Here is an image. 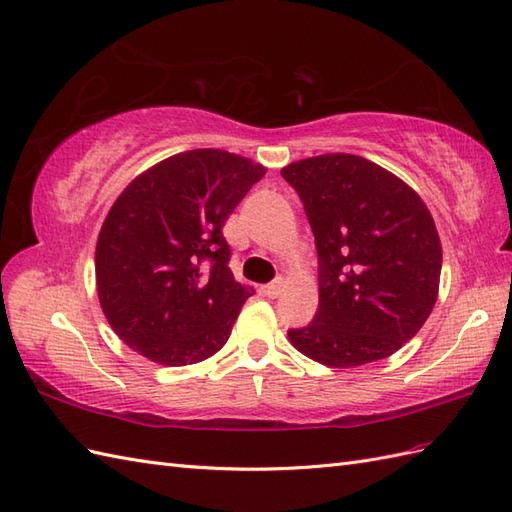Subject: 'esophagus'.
Listing matches in <instances>:
<instances>
[{
	"label": "esophagus",
	"instance_id": "34e87169",
	"mask_svg": "<svg viewBox=\"0 0 512 512\" xmlns=\"http://www.w3.org/2000/svg\"><path fill=\"white\" fill-rule=\"evenodd\" d=\"M281 292H283V279H277V281L264 285V294L268 298H277Z\"/></svg>",
	"mask_w": 512,
	"mask_h": 512
}]
</instances>
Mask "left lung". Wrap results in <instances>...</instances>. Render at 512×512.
Returning <instances> with one entry per match:
<instances>
[{
  "instance_id": "obj_1",
  "label": "left lung",
  "mask_w": 512,
  "mask_h": 512,
  "mask_svg": "<svg viewBox=\"0 0 512 512\" xmlns=\"http://www.w3.org/2000/svg\"><path fill=\"white\" fill-rule=\"evenodd\" d=\"M318 248L316 318L287 331L329 368L385 359L417 335L439 296L441 240L426 203L383 166L350 153L287 164Z\"/></svg>"
}]
</instances>
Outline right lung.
<instances>
[{
  "label": "right lung",
  "instance_id": "right-lung-1",
  "mask_svg": "<svg viewBox=\"0 0 512 512\" xmlns=\"http://www.w3.org/2000/svg\"><path fill=\"white\" fill-rule=\"evenodd\" d=\"M264 175L248 157L194 149L147 168L114 201L95 277L101 309L131 350L179 368L227 344L255 290L233 279L222 227Z\"/></svg>",
  "mask_w": 512,
  "mask_h": 512
}]
</instances>
